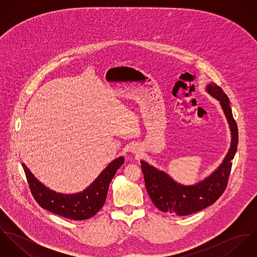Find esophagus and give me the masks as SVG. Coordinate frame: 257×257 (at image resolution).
Wrapping results in <instances>:
<instances>
[{
	"instance_id": "esophagus-1",
	"label": "esophagus",
	"mask_w": 257,
	"mask_h": 257,
	"mask_svg": "<svg viewBox=\"0 0 257 257\" xmlns=\"http://www.w3.org/2000/svg\"><path fill=\"white\" fill-rule=\"evenodd\" d=\"M140 150H141V148L138 147L137 145H134V146L131 147V151L134 152V153H140Z\"/></svg>"
}]
</instances>
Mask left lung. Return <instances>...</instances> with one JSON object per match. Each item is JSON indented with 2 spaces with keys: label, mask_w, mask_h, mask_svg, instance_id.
<instances>
[{
  "label": "left lung",
  "mask_w": 257,
  "mask_h": 257,
  "mask_svg": "<svg viewBox=\"0 0 257 257\" xmlns=\"http://www.w3.org/2000/svg\"><path fill=\"white\" fill-rule=\"evenodd\" d=\"M206 91L220 102L225 114L231 135L230 147L220 166L210 176L199 183L190 186L177 183L164 171L156 169L145 160H142V170L147 193L155 207L164 213L178 216L197 213L213 205L226 188L231 170V160L234 157L238 144L237 125L232 116L229 100L222 89L212 82L207 85Z\"/></svg>",
  "instance_id": "8db88e82"
}]
</instances>
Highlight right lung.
Segmentation results:
<instances>
[{
	"label": "right lung",
	"instance_id": "add662e5",
	"mask_svg": "<svg viewBox=\"0 0 257 257\" xmlns=\"http://www.w3.org/2000/svg\"><path fill=\"white\" fill-rule=\"evenodd\" d=\"M123 162L122 156L112 160L93 183L75 194H63L50 190L37 180L25 163L22 165L31 192L41 208L70 220H82L92 218L103 208L110 181Z\"/></svg>",
	"mask_w": 257,
	"mask_h": 257
}]
</instances>
